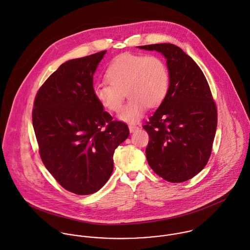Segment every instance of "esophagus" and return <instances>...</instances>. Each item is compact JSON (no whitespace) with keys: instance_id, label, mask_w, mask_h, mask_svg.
<instances>
[{"instance_id":"34e87169","label":"esophagus","mask_w":250,"mask_h":250,"mask_svg":"<svg viewBox=\"0 0 250 250\" xmlns=\"http://www.w3.org/2000/svg\"><path fill=\"white\" fill-rule=\"evenodd\" d=\"M138 129H139V126H137V125H135V124H130V125H129V130H130L131 133L136 132Z\"/></svg>"}]
</instances>
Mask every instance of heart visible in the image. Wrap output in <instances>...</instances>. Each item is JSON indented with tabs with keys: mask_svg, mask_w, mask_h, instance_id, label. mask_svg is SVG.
I'll return each mask as SVG.
<instances>
[{
	"mask_svg": "<svg viewBox=\"0 0 250 250\" xmlns=\"http://www.w3.org/2000/svg\"><path fill=\"white\" fill-rule=\"evenodd\" d=\"M104 80L93 93L99 104L111 112H118L126 92L130 97L119 117L128 122L138 121L146 109L161 105L170 85L167 62L157 55L123 54L111 61Z\"/></svg>",
	"mask_w": 250,
	"mask_h": 250,
	"instance_id": "obj_1",
	"label": "heart"
}]
</instances>
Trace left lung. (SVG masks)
Wrapping results in <instances>:
<instances>
[{"instance_id": "left-lung-1", "label": "left lung", "mask_w": 250, "mask_h": 250, "mask_svg": "<svg viewBox=\"0 0 250 250\" xmlns=\"http://www.w3.org/2000/svg\"><path fill=\"white\" fill-rule=\"evenodd\" d=\"M166 59L170 85L164 102L145 122L149 142L145 153L156 174L171 183L194 177L207 165L217 125V110L200 67L170 43L140 46Z\"/></svg>"}]
</instances>
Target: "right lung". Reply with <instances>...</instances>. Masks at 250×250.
Segmentation results:
<instances>
[{
	"instance_id": "add662e5",
	"label": "right lung",
	"mask_w": 250,
	"mask_h": 250,
	"mask_svg": "<svg viewBox=\"0 0 250 250\" xmlns=\"http://www.w3.org/2000/svg\"><path fill=\"white\" fill-rule=\"evenodd\" d=\"M107 51L62 63L40 86L33 125L40 158L56 181L79 195L99 190L113 170V153L129 137L126 123L94 97L93 74Z\"/></svg>"
}]
</instances>
